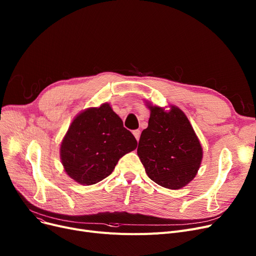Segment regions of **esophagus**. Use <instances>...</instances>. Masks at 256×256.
<instances>
[{"label":"esophagus","mask_w":256,"mask_h":256,"mask_svg":"<svg viewBox=\"0 0 256 256\" xmlns=\"http://www.w3.org/2000/svg\"><path fill=\"white\" fill-rule=\"evenodd\" d=\"M132 135L135 136V138L137 139V141H139V139H140V135H141V132H140L139 130H132Z\"/></svg>","instance_id":"esophagus-1"}]
</instances>
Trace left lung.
I'll return each instance as SVG.
<instances>
[{"instance_id": "obj_1", "label": "left lung", "mask_w": 256, "mask_h": 256, "mask_svg": "<svg viewBox=\"0 0 256 256\" xmlns=\"http://www.w3.org/2000/svg\"><path fill=\"white\" fill-rule=\"evenodd\" d=\"M148 126L139 140L137 154L148 178L167 189L178 190L194 180L202 160V146L186 114L176 106L146 102Z\"/></svg>"}]
</instances>
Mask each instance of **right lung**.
<instances>
[{"label": "right lung", "mask_w": 256, "mask_h": 256, "mask_svg": "<svg viewBox=\"0 0 256 256\" xmlns=\"http://www.w3.org/2000/svg\"><path fill=\"white\" fill-rule=\"evenodd\" d=\"M136 147L135 137L104 102L74 118L61 142L60 158L67 176L90 186L109 176L119 158Z\"/></svg>", "instance_id": "1"}]
</instances>
